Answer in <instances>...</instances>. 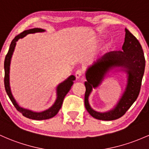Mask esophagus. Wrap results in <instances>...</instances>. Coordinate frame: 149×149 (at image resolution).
<instances>
[{
  "mask_svg": "<svg viewBox=\"0 0 149 149\" xmlns=\"http://www.w3.org/2000/svg\"><path fill=\"white\" fill-rule=\"evenodd\" d=\"M75 76H76V78L78 79V78H80L83 76V71L81 70H77L76 73H75Z\"/></svg>",
  "mask_w": 149,
  "mask_h": 149,
  "instance_id": "obj_1",
  "label": "esophagus"
}]
</instances>
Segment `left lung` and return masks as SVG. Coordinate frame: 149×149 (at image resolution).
<instances>
[{"label": "left lung", "mask_w": 149, "mask_h": 149, "mask_svg": "<svg viewBox=\"0 0 149 149\" xmlns=\"http://www.w3.org/2000/svg\"><path fill=\"white\" fill-rule=\"evenodd\" d=\"M144 54L141 44L127 29H125V42L122 51L106 54L100 61L88 68L85 82V107L89 114L97 120L110 121L119 119L126 113L139 94L145 69ZM121 67L128 75L127 85L122 97L115 108L108 112H96L91 108L88 97L92 88L98 87L107 72Z\"/></svg>", "instance_id": "1"}]
</instances>
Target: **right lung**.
Segmentation results:
<instances>
[{
	"label": "right lung",
	"instance_id": "1",
	"mask_svg": "<svg viewBox=\"0 0 149 149\" xmlns=\"http://www.w3.org/2000/svg\"><path fill=\"white\" fill-rule=\"evenodd\" d=\"M45 29H42L40 28H34L30 29L28 30L24 31L23 32L20 33L19 35H17L15 37L13 40L11 42L10 45L9 50H8V54H6V58H5L4 61V70H5V77H4V85L5 88H6V91L7 93L8 97L10 100H11L12 103L13 104L17 110L20 113L22 114L24 117H27V118L32 119V120H47V119H50L52 117H54L56 114L58 113L59 109H61L62 103H63V99H64L65 96L66 95L67 93L71 89L72 85L73 84V81L76 79V77L73 75L70 76L66 81L62 82L57 86L56 88V100L55 102L54 103L53 105L49 108L47 110L43 111L41 112H33L29 109L22 108V107H19V104L17 103L15 100L13 96L12 93H11L10 88V81H9V73H10V65L11 58H12V55L13 54L15 47L16 45V42L19 40V39L23 38L26 35L28 34L31 33H36V32H45Z\"/></svg>",
	"mask_w": 149,
	"mask_h": 149
}]
</instances>
